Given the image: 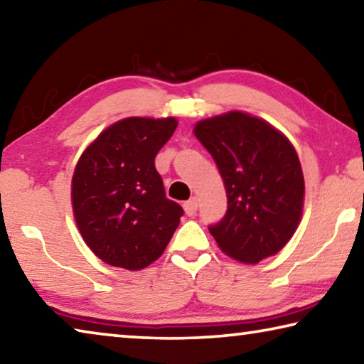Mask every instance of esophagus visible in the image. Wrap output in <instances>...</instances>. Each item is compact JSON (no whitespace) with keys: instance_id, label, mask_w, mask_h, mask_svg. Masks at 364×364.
I'll use <instances>...</instances> for the list:
<instances>
[{"instance_id":"34e87169","label":"esophagus","mask_w":364,"mask_h":364,"mask_svg":"<svg viewBox=\"0 0 364 364\" xmlns=\"http://www.w3.org/2000/svg\"><path fill=\"white\" fill-rule=\"evenodd\" d=\"M183 207H184V212H186V215L193 217L194 213H196V210H198V199L193 198V199L186 200V203L183 204Z\"/></svg>"}]
</instances>
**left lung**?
<instances>
[{"instance_id":"left-lung-1","label":"left lung","mask_w":364,"mask_h":364,"mask_svg":"<svg viewBox=\"0 0 364 364\" xmlns=\"http://www.w3.org/2000/svg\"><path fill=\"white\" fill-rule=\"evenodd\" d=\"M194 134L215 160L228 209L209 232L225 255L256 264L284 247L301 218L304 178L291 142L243 112L203 119Z\"/></svg>"}]
</instances>
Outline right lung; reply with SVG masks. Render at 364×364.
<instances>
[{"label":"right lung","mask_w":364,"mask_h":364,"mask_svg":"<svg viewBox=\"0 0 364 364\" xmlns=\"http://www.w3.org/2000/svg\"><path fill=\"white\" fill-rule=\"evenodd\" d=\"M178 126L175 118H124L85 149L71 184L79 232L94 255L139 270L161 256L183 215L165 196L155 157Z\"/></svg>","instance_id":"obj_1"}]
</instances>
